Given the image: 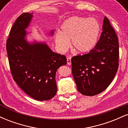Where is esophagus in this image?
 <instances>
[{"label":"esophagus","mask_w":128,"mask_h":128,"mask_svg":"<svg viewBox=\"0 0 128 128\" xmlns=\"http://www.w3.org/2000/svg\"><path fill=\"white\" fill-rule=\"evenodd\" d=\"M67 64L68 65H71L72 64V61H71V58L70 57H68V58H67Z\"/></svg>","instance_id":"esophagus-1"}]
</instances>
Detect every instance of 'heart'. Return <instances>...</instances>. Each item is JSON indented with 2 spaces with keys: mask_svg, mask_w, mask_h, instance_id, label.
Listing matches in <instances>:
<instances>
[{
  "mask_svg": "<svg viewBox=\"0 0 128 128\" xmlns=\"http://www.w3.org/2000/svg\"><path fill=\"white\" fill-rule=\"evenodd\" d=\"M100 26L94 18L80 16L69 17L60 26V31L54 33L56 46L61 52L67 51L70 46L78 52H89L96 46L99 38Z\"/></svg>",
  "mask_w": 128,
  "mask_h": 128,
  "instance_id": "1",
  "label": "heart"
}]
</instances>
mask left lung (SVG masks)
Wrapping results in <instances>:
<instances>
[{"label": "left lung", "instance_id": "1", "mask_svg": "<svg viewBox=\"0 0 128 128\" xmlns=\"http://www.w3.org/2000/svg\"><path fill=\"white\" fill-rule=\"evenodd\" d=\"M99 40L88 54L72 58L77 89L86 96L98 94L110 86L118 67L119 47L115 30L106 17Z\"/></svg>", "mask_w": 128, "mask_h": 128}]
</instances>
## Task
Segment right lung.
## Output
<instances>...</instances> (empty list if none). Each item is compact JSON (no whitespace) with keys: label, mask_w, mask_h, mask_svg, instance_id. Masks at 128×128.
Wrapping results in <instances>:
<instances>
[{"label":"right lung","mask_w":128,"mask_h":128,"mask_svg":"<svg viewBox=\"0 0 128 128\" xmlns=\"http://www.w3.org/2000/svg\"><path fill=\"white\" fill-rule=\"evenodd\" d=\"M32 18L33 13H23L13 24L6 42L9 64L13 79L23 92L37 100H48L56 94V72L67 59L44 42L28 41L26 29ZM54 32L51 30L50 35Z\"/></svg>","instance_id":"add662e5"}]
</instances>
